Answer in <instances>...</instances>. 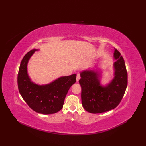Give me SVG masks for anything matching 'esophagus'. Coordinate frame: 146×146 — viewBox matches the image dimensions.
I'll list each match as a JSON object with an SVG mask.
<instances>
[{"label": "esophagus", "instance_id": "esophagus-1", "mask_svg": "<svg viewBox=\"0 0 146 146\" xmlns=\"http://www.w3.org/2000/svg\"><path fill=\"white\" fill-rule=\"evenodd\" d=\"M80 78H81V77H80V73H77V75H76V81L78 82L79 80L80 79Z\"/></svg>", "mask_w": 146, "mask_h": 146}]
</instances>
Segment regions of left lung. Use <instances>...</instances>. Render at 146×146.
Wrapping results in <instances>:
<instances>
[{
    "mask_svg": "<svg viewBox=\"0 0 146 146\" xmlns=\"http://www.w3.org/2000/svg\"><path fill=\"white\" fill-rule=\"evenodd\" d=\"M115 49L114 78L105 86L100 85V73L85 70L80 73L82 102L86 111L92 113H103L115 108L120 104L127 86V72L123 57Z\"/></svg>",
    "mask_w": 146,
    "mask_h": 146,
    "instance_id": "1",
    "label": "left lung"
}]
</instances>
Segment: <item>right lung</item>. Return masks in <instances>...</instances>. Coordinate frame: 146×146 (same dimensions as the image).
Returning <instances> with one entry per match:
<instances>
[{
    "instance_id": "right-lung-1",
    "label": "right lung",
    "mask_w": 146,
    "mask_h": 146,
    "mask_svg": "<svg viewBox=\"0 0 146 146\" xmlns=\"http://www.w3.org/2000/svg\"><path fill=\"white\" fill-rule=\"evenodd\" d=\"M38 49H34L24 56L17 75L18 89L22 97L32 110L42 114H52L63 108L64 98L71 85L76 82V75L61 76L47 85L33 83L27 74V63Z\"/></svg>"
}]
</instances>
